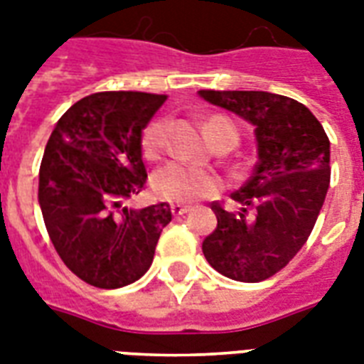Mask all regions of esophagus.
Listing matches in <instances>:
<instances>
[{"label": "esophagus", "mask_w": 364, "mask_h": 364, "mask_svg": "<svg viewBox=\"0 0 364 364\" xmlns=\"http://www.w3.org/2000/svg\"><path fill=\"white\" fill-rule=\"evenodd\" d=\"M188 210H191V208L185 204H171V213H173V215H185Z\"/></svg>", "instance_id": "34e87169"}]
</instances>
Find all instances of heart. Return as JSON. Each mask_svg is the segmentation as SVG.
Returning a JSON list of instances; mask_svg holds the SVG:
<instances>
[{
    "mask_svg": "<svg viewBox=\"0 0 364 364\" xmlns=\"http://www.w3.org/2000/svg\"><path fill=\"white\" fill-rule=\"evenodd\" d=\"M205 132L211 143L227 137L236 139L238 143V128L227 117H211L205 124ZM166 137H168V121L162 117L145 126L141 136V151L145 159L156 160L164 153ZM221 183L217 171L204 166L185 164V162H170L159 168L153 176V188L156 196L171 202H196L211 196L221 188Z\"/></svg>",
    "mask_w": 364,
    "mask_h": 364,
    "instance_id": "1",
    "label": "heart"
}]
</instances>
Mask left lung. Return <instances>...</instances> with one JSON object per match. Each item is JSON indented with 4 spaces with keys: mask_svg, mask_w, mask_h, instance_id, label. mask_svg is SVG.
Here are the masks:
<instances>
[{
    "mask_svg": "<svg viewBox=\"0 0 364 364\" xmlns=\"http://www.w3.org/2000/svg\"><path fill=\"white\" fill-rule=\"evenodd\" d=\"M211 105L255 126L257 166L232 200L240 211L211 205L217 228L204 240L205 260L236 282L274 276L314 230L331 183V143L306 105L260 90H198Z\"/></svg>",
    "mask_w": 364,
    "mask_h": 364,
    "instance_id": "left-lung-1",
    "label": "left lung"
}]
</instances>
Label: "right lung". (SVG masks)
I'll list each match as a JSON object with an SVG mask.
<instances>
[{"label": "right lung", "mask_w": 364, "mask_h": 364, "mask_svg": "<svg viewBox=\"0 0 364 364\" xmlns=\"http://www.w3.org/2000/svg\"><path fill=\"white\" fill-rule=\"evenodd\" d=\"M166 96L98 92L79 100L56 122L39 168V208L60 259L82 282L119 289L153 264L166 202L134 210L145 188L141 132Z\"/></svg>", "instance_id": "obj_1"}]
</instances>
